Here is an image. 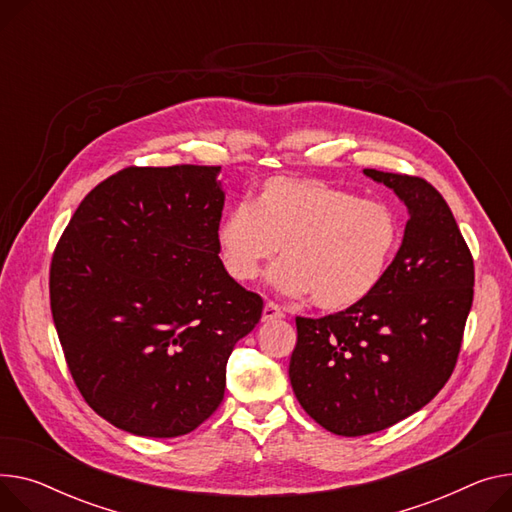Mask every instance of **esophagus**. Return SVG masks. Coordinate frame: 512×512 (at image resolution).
Wrapping results in <instances>:
<instances>
[{
    "label": "esophagus",
    "instance_id": "34e87169",
    "mask_svg": "<svg viewBox=\"0 0 512 512\" xmlns=\"http://www.w3.org/2000/svg\"><path fill=\"white\" fill-rule=\"evenodd\" d=\"M284 317V311L280 309V306L276 302H265L263 306V321H276V319H282Z\"/></svg>",
    "mask_w": 512,
    "mask_h": 512
}]
</instances>
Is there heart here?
<instances>
[{
    "label": "heart",
    "mask_w": 512,
    "mask_h": 512,
    "mask_svg": "<svg viewBox=\"0 0 512 512\" xmlns=\"http://www.w3.org/2000/svg\"><path fill=\"white\" fill-rule=\"evenodd\" d=\"M401 238V216L389 203L290 177L265 181L216 230L230 278L255 280L282 245L284 259L269 271V282L288 296L313 294L329 313L354 309L383 284Z\"/></svg>",
    "instance_id": "1"
}]
</instances>
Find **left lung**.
Masks as SVG:
<instances>
[{
	"mask_svg": "<svg viewBox=\"0 0 512 512\" xmlns=\"http://www.w3.org/2000/svg\"><path fill=\"white\" fill-rule=\"evenodd\" d=\"M410 220L383 284L354 309L296 317L290 383L302 410L339 436L385 430L445 387L473 302V257L451 208L424 179L364 168Z\"/></svg>",
	"mask_w": 512,
	"mask_h": 512,
	"instance_id": "obj_1",
	"label": "left lung"
}]
</instances>
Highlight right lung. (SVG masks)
Listing matches in <instances>:
<instances>
[{"instance_id": "obj_1", "label": "right lung", "mask_w": 512, "mask_h": 512, "mask_svg": "<svg viewBox=\"0 0 512 512\" xmlns=\"http://www.w3.org/2000/svg\"><path fill=\"white\" fill-rule=\"evenodd\" d=\"M220 166H129L96 185L51 259V313L76 387L113 426L173 438L224 399L226 362L261 319L224 269Z\"/></svg>"}]
</instances>
